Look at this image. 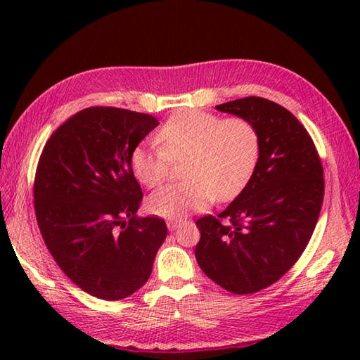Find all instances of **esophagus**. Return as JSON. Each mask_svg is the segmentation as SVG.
<instances>
[{
	"label": "esophagus",
	"mask_w": 360,
	"mask_h": 360,
	"mask_svg": "<svg viewBox=\"0 0 360 360\" xmlns=\"http://www.w3.org/2000/svg\"><path fill=\"white\" fill-rule=\"evenodd\" d=\"M179 225H181V221H178V219H169V221L167 222V227L169 231H174L179 227Z\"/></svg>",
	"instance_id": "34e87169"
}]
</instances>
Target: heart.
<instances>
[{
    "instance_id": "b5f03b06",
    "label": "heart",
    "mask_w": 360,
    "mask_h": 360,
    "mask_svg": "<svg viewBox=\"0 0 360 360\" xmlns=\"http://www.w3.org/2000/svg\"><path fill=\"white\" fill-rule=\"evenodd\" d=\"M157 143L138 144L131 169L146 187L162 184L172 162H182L179 184L158 188L148 198L152 214L179 219L214 202L235 198L254 174L260 154L259 133L241 117L186 109L172 115L157 131Z\"/></svg>"
}]
</instances>
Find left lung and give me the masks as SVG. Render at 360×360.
Returning a JSON list of instances; mask_svg holds the SVG:
<instances>
[{
    "label": "left lung",
    "mask_w": 360,
    "mask_h": 360,
    "mask_svg": "<svg viewBox=\"0 0 360 360\" xmlns=\"http://www.w3.org/2000/svg\"><path fill=\"white\" fill-rule=\"evenodd\" d=\"M255 127L254 174L217 217L197 221L195 259L225 290L254 294L276 283L311 238L324 198V172L311 136L288 109L260 96L216 106Z\"/></svg>",
    "instance_id": "left-lung-1"
}]
</instances>
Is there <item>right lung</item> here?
I'll list each match as a JSON object with an SVG mask.
<instances>
[{
    "label": "right lung",
    "mask_w": 360,
    "mask_h": 360,
    "mask_svg": "<svg viewBox=\"0 0 360 360\" xmlns=\"http://www.w3.org/2000/svg\"><path fill=\"white\" fill-rule=\"evenodd\" d=\"M158 125L149 114L87 108L52 133L34 179V211L49 252L84 292L122 300L143 288L167 238L139 217L131 152Z\"/></svg>",
    "instance_id": "right-lung-1"
}]
</instances>
